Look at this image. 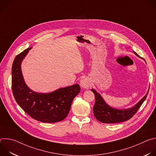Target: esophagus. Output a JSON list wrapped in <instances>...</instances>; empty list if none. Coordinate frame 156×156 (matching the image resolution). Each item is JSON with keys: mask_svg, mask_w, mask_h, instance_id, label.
<instances>
[{"mask_svg": "<svg viewBox=\"0 0 156 156\" xmlns=\"http://www.w3.org/2000/svg\"><path fill=\"white\" fill-rule=\"evenodd\" d=\"M80 86L83 88L87 89L91 86V83L88 79L83 78V79L81 80V81H80Z\"/></svg>", "mask_w": 156, "mask_h": 156, "instance_id": "1", "label": "esophagus"}]
</instances>
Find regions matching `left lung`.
<instances>
[{
	"label": "left lung",
	"instance_id": "obj_1",
	"mask_svg": "<svg viewBox=\"0 0 156 156\" xmlns=\"http://www.w3.org/2000/svg\"><path fill=\"white\" fill-rule=\"evenodd\" d=\"M136 55L140 57L135 51ZM141 58V57H140ZM149 89L147 94L134 106L125 109H117L109 106L104 100L102 97L94 89L91 91L95 96V104L93 107V112L96 119L104 123H120L130 119L134 115L146 99Z\"/></svg>",
	"mask_w": 156,
	"mask_h": 156
}]
</instances>
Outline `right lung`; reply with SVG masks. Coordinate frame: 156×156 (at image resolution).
Instances as JSON below:
<instances>
[{
    "instance_id": "add662e5",
    "label": "right lung",
    "mask_w": 156,
    "mask_h": 156,
    "mask_svg": "<svg viewBox=\"0 0 156 156\" xmlns=\"http://www.w3.org/2000/svg\"><path fill=\"white\" fill-rule=\"evenodd\" d=\"M32 48L19 54L12 69V87L17 104L34 120L44 123H55L68 115L73 99L80 92L78 84L61 87L49 93H36L28 87L21 72V64Z\"/></svg>"
}]
</instances>
